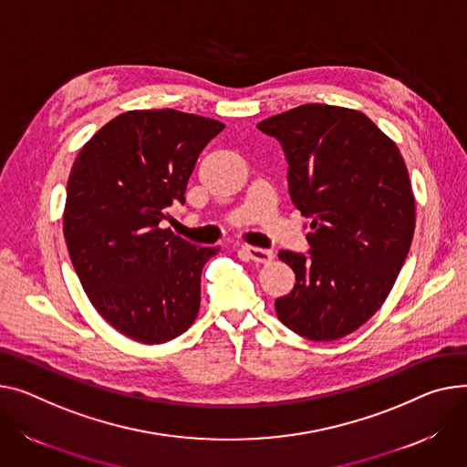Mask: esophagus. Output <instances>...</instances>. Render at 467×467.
<instances>
[{
	"mask_svg": "<svg viewBox=\"0 0 467 467\" xmlns=\"http://www.w3.org/2000/svg\"><path fill=\"white\" fill-rule=\"evenodd\" d=\"M242 252L247 255V259L261 265H268L274 259V254L270 250H261V247H254V245H244Z\"/></svg>",
	"mask_w": 467,
	"mask_h": 467,
	"instance_id": "obj_1",
	"label": "esophagus"
}]
</instances>
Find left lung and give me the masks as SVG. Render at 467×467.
I'll list each match as a JSON object with an SVG mask.
<instances>
[{
	"label": "left lung",
	"mask_w": 467,
	"mask_h": 467,
	"mask_svg": "<svg viewBox=\"0 0 467 467\" xmlns=\"http://www.w3.org/2000/svg\"><path fill=\"white\" fill-rule=\"evenodd\" d=\"M284 146L289 193L312 223L309 255L279 252L296 284L275 300L287 328L339 339L383 306L415 233V195L396 142L366 114L309 103L257 123Z\"/></svg>",
	"instance_id": "left-lung-1"
}]
</instances>
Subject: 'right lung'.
I'll list each match as a JSON object with an SVG mask.
<instances>
[{
    "mask_svg": "<svg viewBox=\"0 0 467 467\" xmlns=\"http://www.w3.org/2000/svg\"><path fill=\"white\" fill-rule=\"evenodd\" d=\"M223 123L174 109L128 110L78 151L64 208V236L98 314L140 344L188 330L201 274L220 247H197L161 229L202 148Z\"/></svg>",
    "mask_w": 467,
    "mask_h": 467,
    "instance_id": "add662e5",
    "label": "right lung"
}]
</instances>
